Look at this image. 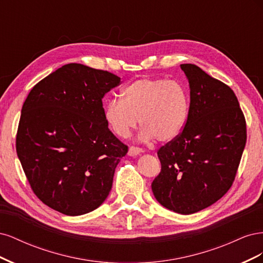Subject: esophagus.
Listing matches in <instances>:
<instances>
[{
	"label": "esophagus",
	"instance_id": "esophagus-1",
	"mask_svg": "<svg viewBox=\"0 0 263 263\" xmlns=\"http://www.w3.org/2000/svg\"><path fill=\"white\" fill-rule=\"evenodd\" d=\"M142 153V149L139 148V147H135V146H130L129 149H128V155L132 156V157H135V156H138L139 154Z\"/></svg>",
	"mask_w": 263,
	"mask_h": 263
}]
</instances>
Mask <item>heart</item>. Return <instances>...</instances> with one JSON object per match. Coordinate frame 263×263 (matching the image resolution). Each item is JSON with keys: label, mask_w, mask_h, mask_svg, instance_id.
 <instances>
[{"label": "heart", "mask_w": 263, "mask_h": 263, "mask_svg": "<svg viewBox=\"0 0 263 263\" xmlns=\"http://www.w3.org/2000/svg\"><path fill=\"white\" fill-rule=\"evenodd\" d=\"M189 113L190 97L181 83L142 78L124 87L122 100L113 99L107 103L104 117L118 137L129 136L139 119L142 139L168 142L182 133Z\"/></svg>", "instance_id": "heart-1"}]
</instances>
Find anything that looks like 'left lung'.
<instances>
[{"instance_id": "left-lung-1", "label": "left lung", "mask_w": 263, "mask_h": 263, "mask_svg": "<svg viewBox=\"0 0 263 263\" xmlns=\"http://www.w3.org/2000/svg\"><path fill=\"white\" fill-rule=\"evenodd\" d=\"M190 84V113L179 136L158 150L161 171L151 183L165 209L189 215L209 208L233 185L247 140L234 91L192 63L180 66Z\"/></svg>"}]
</instances>
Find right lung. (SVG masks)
Returning <instances> with one entry per match:
<instances>
[{"mask_svg": "<svg viewBox=\"0 0 263 263\" xmlns=\"http://www.w3.org/2000/svg\"><path fill=\"white\" fill-rule=\"evenodd\" d=\"M121 83L104 70L68 63L47 76L24 102L16 153L36 196L78 216L98 209L128 147L108 129L102 99Z\"/></svg>", "mask_w": 263, "mask_h": 263, "instance_id": "obj_1", "label": "right lung"}]
</instances>
